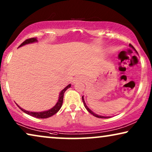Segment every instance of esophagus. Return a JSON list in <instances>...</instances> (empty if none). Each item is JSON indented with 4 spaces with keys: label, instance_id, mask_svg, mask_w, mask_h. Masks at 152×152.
<instances>
[{
    "label": "esophagus",
    "instance_id": "obj_1",
    "mask_svg": "<svg viewBox=\"0 0 152 152\" xmlns=\"http://www.w3.org/2000/svg\"><path fill=\"white\" fill-rule=\"evenodd\" d=\"M81 80H82V77H81V76L76 77H75L74 80H73V84H75V83H76V82H79V81H81Z\"/></svg>",
    "mask_w": 152,
    "mask_h": 152
}]
</instances>
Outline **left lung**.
<instances>
[{
    "label": "left lung",
    "mask_w": 152,
    "mask_h": 152,
    "mask_svg": "<svg viewBox=\"0 0 152 152\" xmlns=\"http://www.w3.org/2000/svg\"><path fill=\"white\" fill-rule=\"evenodd\" d=\"M129 46L130 47H132V48H134V47H133V45H131V44H129ZM135 50V49H134ZM82 101H83V103H84V107H85V108H86V110H87V111H88V112H89V113H91V114H92V115H94V116H95V117H97V118H109V117H104V116H102V115H97V114H95V113H93V112L92 111H91V110H90V109H88V107H87V106H86V103H85V102H84V97H83L82 96Z\"/></svg>",
    "instance_id": "1"
}]
</instances>
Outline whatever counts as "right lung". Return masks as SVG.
<instances>
[{
	"label": "right lung",
	"mask_w": 152,
	"mask_h": 152,
	"mask_svg": "<svg viewBox=\"0 0 152 152\" xmlns=\"http://www.w3.org/2000/svg\"><path fill=\"white\" fill-rule=\"evenodd\" d=\"M35 41H37L36 38L28 39H26V41H24L21 44L19 45V47L23 46V45H24L26 44H28V43H34V42H35ZM70 86H71L70 84L68 85V86H66L65 88L63 89V90L61 91V93H60V94H59V99H58V102H57V104H56L55 107H54L53 108H52L51 109L48 110V111H43V112H30V111H26V110H25V109H23L22 108H20L19 107V106H18V107H19L20 110H21L22 111H23L24 113H26L27 114H28V115H30L31 116H33V117H35L37 118H47L51 117V116L55 115V113H57V112L59 111V109H61L62 104H63L64 93H65V91L67 90L68 88H70Z\"/></svg>",
	"instance_id": "right-lung-1"
}]
</instances>
